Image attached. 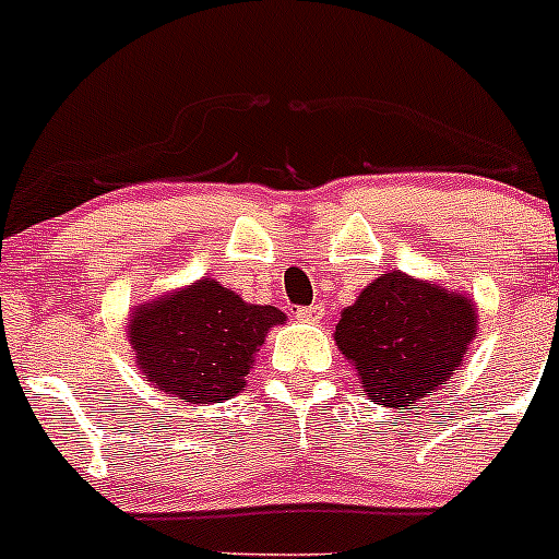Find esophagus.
Masks as SVG:
<instances>
[{"label":"esophagus","mask_w":559,"mask_h":559,"mask_svg":"<svg viewBox=\"0 0 559 559\" xmlns=\"http://www.w3.org/2000/svg\"><path fill=\"white\" fill-rule=\"evenodd\" d=\"M295 314H297V320H304V322H320L322 314H325V309H322L320 304L300 306V309H297Z\"/></svg>","instance_id":"1"}]
</instances>
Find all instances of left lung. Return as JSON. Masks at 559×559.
<instances>
[{"label": "left lung", "mask_w": 559, "mask_h": 559, "mask_svg": "<svg viewBox=\"0 0 559 559\" xmlns=\"http://www.w3.org/2000/svg\"><path fill=\"white\" fill-rule=\"evenodd\" d=\"M477 331L472 300L385 273L342 311L336 344L372 403L405 411L455 374Z\"/></svg>", "instance_id": "8db88e82"}]
</instances>
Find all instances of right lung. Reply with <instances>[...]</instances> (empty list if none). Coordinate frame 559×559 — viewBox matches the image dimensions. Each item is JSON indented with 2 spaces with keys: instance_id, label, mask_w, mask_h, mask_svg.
Returning a JSON list of instances; mask_svg holds the SVG:
<instances>
[{
  "instance_id": "1",
  "label": "right lung",
  "mask_w": 559,
  "mask_h": 559,
  "mask_svg": "<svg viewBox=\"0 0 559 559\" xmlns=\"http://www.w3.org/2000/svg\"><path fill=\"white\" fill-rule=\"evenodd\" d=\"M275 306H250L221 281L201 278L134 311L129 342L154 389L185 403H217L245 389L255 353L273 325Z\"/></svg>"
}]
</instances>
